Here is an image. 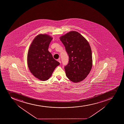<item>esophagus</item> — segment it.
Masks as SVG:
<instances>
[{
	"instance_id": "1",
	"label": "esophagus",
	"mask_w": 124,
	"mask_h": 124,
	"mask_svg": "<svg viewBox=\"0 0 124 124\" xmlns=\"http://www.w3.org/2000/svg\"><path fill=\"white\" fill-rule=\"evenodd\" d=\"M57 61H58L59 63H61V61H60V59H57Z\"/></svg>"
}]
</instances>
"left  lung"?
Listing matches in <instances>:
<instances>
[{"mask_svg":"<svg viewBox=\"0 0 124 124\" xmlns=\"http://www.w3.org/2000/svg\"><path fill=\"white\" fill-rule=\"evenodd\" d=\"M69 56L65 67L67 77L74 82L84 80L93 65L92 51L87 40L78 32L71 31L60 38Z\"/></svg>","mask_w":124,"mask_h":124,"instance_id":"obj_1","label":"left lung"}]
</instances>
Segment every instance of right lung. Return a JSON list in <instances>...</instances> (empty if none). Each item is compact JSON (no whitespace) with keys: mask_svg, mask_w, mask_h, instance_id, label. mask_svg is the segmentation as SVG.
I'll return each instance as SVG.
<instances>
[{"mask_svg":"<svg viewBox=\"0 0 124 124\" xmlns=\"http://www.w3.org/2000/svg\"><path fill=\"white\" fill-rule=\"evenodd\" d=\"M53 38L47 34L38 35L31 43L27 54L30 71L39 80H48L60 63L53 57L48 48Z\"/></svg>","mask_w":124,"mask_h":124,"instance_id":"obj_1","label":"right lung"}]
</instances>
